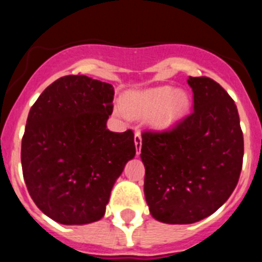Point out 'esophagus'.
Wrapping results in <instances>:
<instances>
[{
    "label": "esophagus",
    "instance_id": "esophagus-1",
    "mask_svg": "<svg viewBox=\"0 0 262 262\" xmlns=\"http://www.w3.org/2000/svg\"><path fill=\"white\" fill-rule=\"evenodd\" d=\"M135 147H136V155H140V151H142V135L139 133L135 134Z\"/></svg>",
    "mask_w": 262,
    "mask_h": 262
}]
</instances>
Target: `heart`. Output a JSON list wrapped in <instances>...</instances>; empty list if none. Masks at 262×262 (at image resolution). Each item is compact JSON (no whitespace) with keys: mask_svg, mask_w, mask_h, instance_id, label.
I'll return each mask as SVG.
<instances>
[{"mask_svg":"<svg viewBox=\"0 0 262 262\" xmlns=\"http://www.w3.org/2000/svg\"><path fill=\"white\" fill-rule=\"evenodd\" d=\"M190 107V96L185 89L169 85L129 92L124 96L123 110L131 117L151 114V126L164 131L174 126Z\"/></svg>","mask_w":262,"mask_h":262,"instance_id":"obj_1","label":"heart"}]
</instances>
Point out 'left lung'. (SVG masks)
<instances>
[{
	"mask_svg": "<svg viewBox=\"0 0 262 262\" xmlns=\"http://www.w3.org/2000/svg\"><path fill=\"white\" fill-rule=\"evenodd\" d=\"M193 113L165 133L142 135L144 195L159 222L191 224L214 214L239 181L244 140L237 107L209 77H189Z\"/></svg>",
	"mask_w": 262,
	"mask_h": 262,
	"instance_id": "obj_1",
	"label": "left lung"
}]
</instances>
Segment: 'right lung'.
Returning <instances> with one entry per match:
<instances>
[{
  "label": "right lung",
  "instance_id": "obj_1",
  "mask_svg": "<svg viewBox=\"0 0 262 262\" xmlns=\"http://www.w3.org/2000/svg\"><path fill=\"white\" fill-rule=\"evenodd\" d=\"M114 88L88 76H66L29 113L20 161L27 190L60 224L99 221L124 165L136 154L134 133H113Z\"/></svg>",
  "mask_w": 262,
  "mask_h": 262
}]
</instances>
